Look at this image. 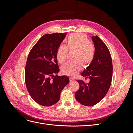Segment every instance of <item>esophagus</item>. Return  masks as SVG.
I'll use <instances>...</instances> for the list:
<instances>
[{
    "mask_svg": "<svg viewBox=\"0 0 133 133\" xmlns=\"http://www.w3.org/2000/svg\"><path fill=\"white\" fill-rule=\"evenodd\" d=\"M70 80L71 82H74V81H75V79L73 78H72V77H70Z\"/></svg>",
    "mask_w": 133,
    "mask_h": 133,
    "instance_id": "1",
    "label": "esophagus"
}]
</instances>
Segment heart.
Masks as SVG:
<instances>
[{"mask_svg": "<svg viewBox=\"0 0 133 133\" xmlns=\"http://www.w3.org/2000/svg\"><path fill=\"white\" fill-rule=\"evenodd\" d=\"M68 50L74 51L72 61L67 62L62 66V73L67 75L74 76L82 69V64L87 66L92 62L95 56V47L89 42L85 35L72 34L66 38V45H60L57 51L58 62L63 64L67 59Z\"/></svg>", "mask_w": 133, "mask_h": 133, "instance_id": "obj_1", "label": "heart"}]
</instances>
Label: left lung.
<instances>
[{"label": "left lung", "instance_id": "left-lung-1", "mask_svg": "<svg viewBox=\"0 0 133 133\" xmlns=\"http://www.w3.org/2000/svg\"><path fill=\"white\" fill-rule=\"evenodd\" d=\"M95 47V56L92 62L81 75L89 82L85 83L78 80L79 89L75 92L76 100L83 105L92 106L104 98L111 85L112 64L108 48L98 36L91 37Z\"/></svg>", "mask_w": 133, "mask_h": 133}]
</instances>
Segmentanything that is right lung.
I'll list each match as a JSON object with an SVG mask.
<instances>
[{
	"label": "right lung",
	"instance_id": "add662e5",
	"mask_svg": "<svg viewBox=\"0 0 133 133\" xmlns=\"http://www.w3.org/2000/svg\"><path fill=\"white\" fill-rule=\"evenodd\" d=\"M66 35H44L28 55L25 70L26 87L31 98L44 107L57 103L64 88L69 83L68 76L54 75L59 71L57 51Z\"/></svg>",
	"mask_w": 133,
	"mask_h": 133
}]
</instances>
